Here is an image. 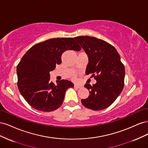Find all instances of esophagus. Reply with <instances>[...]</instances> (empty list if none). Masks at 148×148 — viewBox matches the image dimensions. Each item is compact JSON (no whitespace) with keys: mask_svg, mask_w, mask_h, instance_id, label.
<instances>
[{"mask_svg":"<svg viewBox=\"0 0 148 148\" xmlns=\"http://www.w3.org/2000/svg\"><path fill=\"white\" fill-rule=\"evenodd\" d=\"M74 87L75 88H82V86H81V85H79V84H75Z\"/></svg>","mask_w":148,"mask_h":148,"instance_id":"obj_1","label":"esophagus"}]
</instances>
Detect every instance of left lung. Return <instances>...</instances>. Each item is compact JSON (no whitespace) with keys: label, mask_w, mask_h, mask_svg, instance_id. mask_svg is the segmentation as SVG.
Instances as JSON below:
<instances>
[{"label":"left lung","mask_w":148,"mask_h":148,"mask_svg":"<svg viewBox=\"0 0 148 148\" xmlns=\"http://www.w3.org/2000/svg\"><path fill=\"white\" fill-rule=\"evenodd\" d=\"M76 41L88 57L86 74H92L96 83L84 86L90 95L82 99L84 106L94 110L109 107L117 99L124 87L125 67L116 49L102 39L91 36H77ZM96 74V75H95Z\"/></svg>","instance_id":"8db88e82"}]
</instances>
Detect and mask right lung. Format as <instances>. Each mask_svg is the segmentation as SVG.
<instances>
[{
	"mask_svg": "<svg viewBox=\"0 0 148 148\" xmlns=\"http://www.w3.org/2000/svg\"><path fill=\"white\" fill-rule=\"evenodd\" d=\"M67 50L79 51L73 38H57L35 44L26 52L17 65L18 88L25 101L35 109L51 112L59 108L65 94L73 84L66 79L50 81V72L62 62Z\"/></svg>",
	"mask_w": 148,
	"mask_h": 148,
	"instance_id": "obj_1",
	"label": "right lung"
}]
</instances>
